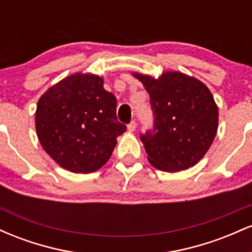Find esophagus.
<instances>
[{"instance_id": "34e87169", "label": "esophagus", "mask_w": 252, "mask_h": 252, "mask_svg": "<svg viewBox=\"0 0 252 252\" xmlns=\"http://www.w3.org/2000/svg\"><path fill=\"white\" fill-rule=\"evenodd\" d=\"M135 129H136V122L135 121H132V122H130L128 124V130L132 132V131H135Z\"/></svg>"}]
</instances>
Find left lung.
I'll list each match as a JSON object with an SVG mask.
<instances>
[{
    "instance_id": "left-lung-1",
    "label": "left lung",
    "mask_w": 252,
    "mask_h": 252,
    "mask_svg": "<svg viewBox=\"0 0 252 252\" xmlns=\"http://www.w3.org/2000/svg\"><path fill=\"white\" fill-rule=\"evenodd\" d=\"M149 94L154 129L141 135L148 161L164 172H180L204 158L218 130V106L204 83L178 71L158 78L132 72Z\"/></svg>"
}]
</instances>
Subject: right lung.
I'll return each mask as SVG.
<instances>
[{
    "label": "right lung",
    "instance_id": "right-lung-1",
    "mask_svg": "<svg viewBox=\"0 0 252 252\" xmlns=\"http://www.w3.org/2000/svg\"><path fill=\"white\" fill-rule=\"evenodd\" d=\"M102 77L73 73L40 97L36 135L43 150L63 169L92 173L109 161L126 126L117 121L116 97Z\"/></svg>",
    "mask_w": 252,
    "mask_h": 252
}]
</instances>
